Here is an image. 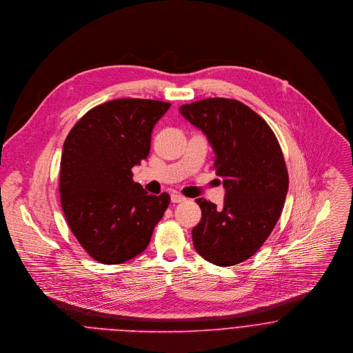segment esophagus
<instances>
[{
    "label": "esophagus",
    "mask_w": 353,
    "mask_h": 353,
    "mask_svg": "<svg viewBox=\"0 0 353 353\" xmlns=\"http://www.w3.org/2000/svg\"><path fill=\"white\" fill-rule=\"evenodd\" d=\"M186 200V197H183L182 194H179V193H172L171 194V201L172 203H182V201H185Z\"/></svg>",
    "instance_id": "1"
}]
</instances>
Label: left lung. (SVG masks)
Masks as SVG:
<instances>
[{"label": "left lung", "instance_id": "8db88e82", "mask_svg": "<svg viewBox=\"0 0 353 353\" xmlns=\"http://www.w3.org/2000/svg\"><path fill=\"white\" fill-rule=\"evenodd\" d=\"M179 112L207 135L226 189L223 208L196 200L201 221L193 245L210 263L234 265L260 249L281 216L289 176L279 142L264 119L236 100L207 99Z\"/></svg>", "mask_w": 353, "mask_h": 353}]
</instances>
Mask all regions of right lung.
<instances>
[{
	"label": "right lung",
	"instance_id": "1",
	"mask_svg": "<svg viewBox=\"0 0 353 353\" xmlns=\"http://www.w3.org/2000/svg\"><path fill=\"white\" fill-rule=\"evenodd\" d=\"M170 103L119 99L97 105L72 127L60 161L67 223L97 261L120 264L142 253L170 196L148 194L131 168L150 150L154 124Z\"/></svg>",
	"mask_w": 353,
	"mask_h": 353
}]
</instances>
